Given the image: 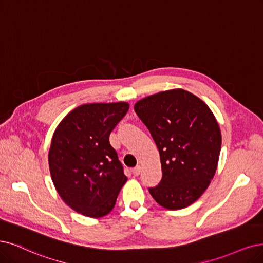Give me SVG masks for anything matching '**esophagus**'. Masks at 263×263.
Returning <instances> with one entry per match:
<instances>
[{
    "mask_svg": "<svg viewBox=\"0 0 263 263\" xmlns=\"http://www.w3.org/2000/svg\"><path fill=\"white\" fill-rule=\"evenodd\" d=\"M141 170H142L141 166H137V167H135V168H133V169H132V173L134 174L135 177H138V176H140Z\"/></svg>",
    "mask_w": 263,
    "mask_h": 263,
    "instance_id": "34e87169",
    "label": "esophagus"
}]
</instances>
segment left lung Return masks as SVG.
Listing matches in <instances>:
<instances>
[{"mask_svg":"<svg viewBox=\"0 0 263 263\" xmlns=\"http://www.w3.org/2000/svg\"><path fill=\"white\" fill-rule=\"evenodd\" d=\"M134 110L147 126L160 154L162 179L149 193L159 205L178 210L195 202L217 171L221 131L199 97L172 89L144 97Z\"/></svg>","mask_w":263,"mask_h":263,"instance_id":"8db88e82","label":"left lung"}]
</instances>
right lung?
I'll return each instance as SVG.
<instances>
[{
  "mask_svg": "<svg viewBox=\"0 0 263 263\" xmlns=\"http://www.w3.org/2000/svg\"><path fill=\"white\" fill-rule=\"evenodd\" d=\"M129 103H92L77 107L56 126L48 166L61 198L76 212L101 218L112 210L128 180L109 134Z\"/></svg>",
  "mask_w": 263,
  "mask_h": 263,
  "instance_id": "1",
  "label": "right lung"
}]
</instances>
